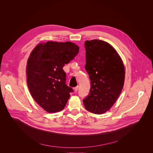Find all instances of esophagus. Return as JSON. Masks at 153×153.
Here are the masks:
<instances>
[{"label":"esophagus","instance_id":"obj_1","mask_svg":"<svg viewBox=\"0 0 153 153\" xmlns=\"http://www.w3.org/2000/svg\"><path fill=\"white\" fill-rule=\"evenodd\" d=\"M78 88H79L78 86H77V87H76L74 88V91H75V92H76V91H78Z\"/></svg>","mask_w":153,"mask_h":153}]
</instances>
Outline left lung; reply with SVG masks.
I'll use <instances>...</instances> for the list:
<instances>
[{
  "mask_svg": "<svg viewBox=\"0 0 153 153\" xmlns=\"http://www.w3.org/2000/svg\"><path fill=\"white\" fill-rule=\"evenodd\" d=\"M85 69L91 80L90 94L83 100L85 109L102 114L113 106L124 84L125 68L114 47L99 39L85 42Z\"/></svg>",
  "mask_w": 153,
  "mask_h": 153,
  "instance_id": "obj_1",
  "label": "left lung"
}]
</instances>
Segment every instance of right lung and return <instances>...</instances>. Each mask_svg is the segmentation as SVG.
<instances>
[{"instance_id": "obj_1", "label": "right lung", "mask_w": 153, "mask_h": 153, "mask_svg": "<svg viewBox=\"0 0 153 153\" xmlns=\"http://www.w3.org/2000/svg\"><path fill=\"white\" fill-rule=\"evenodd\" d=\"M79 48L71 42L48 41L32 51L26 66L27 84L34 100L49 112L64 108L71 88L65 84L63 67L78 53Z\"/></svg>"}]
</instances>
